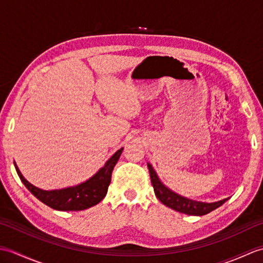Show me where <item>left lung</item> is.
I'll return each mask as SVG.
<instances>
[{
	"mask_svg": "<svg viewBox=\"0 0 263 263\" xmlns=\"http://www.w3.org/2000/svg\"><path fill=\"white\" fill-rule=\"evenodd\" d=\"M150 180H152V184L154 186V191L156 197L159 199V201L163 204L167 205L168 208L182 212V214L190 215V216H203L209 214L212 210L225 203L226 201L230 199H224L220 201H216V202H202V201H195L192 199H187L185 197L177 194L176 192L172 191L171 189L167 187L165 184L160 181L157 173L154 170V167L150 163H147Z\"/></svg>",
	"mask_w": 263,
	"mask_h": 263,
	"instance_id": "1",
	"label": "left lung"
}]
</instances>
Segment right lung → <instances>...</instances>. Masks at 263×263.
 <instances>
[{
    "label": "right lung",
    "instance_id": "obj_1",
    "mask_svg": "<svg viewBox=\"0 0 263 263\" xmlns=\"http://www.w3.org/2000/svg\"><path fill=\"white\" fill-rule=\"evenodd\" d=\"M122 152L123 148L117 150L106 161L102 168H99L96 174H93L87 181L74 186L58 190H43L32 185L21 174L15 161L14 167L21 182L43 203L60 211H80L96 205L105 198L110 184L111 172H113L114 166L119 161Z\"/></svg>",
    "mask_w": 263,
    "mask_h": 263
}]
</instances>
